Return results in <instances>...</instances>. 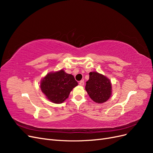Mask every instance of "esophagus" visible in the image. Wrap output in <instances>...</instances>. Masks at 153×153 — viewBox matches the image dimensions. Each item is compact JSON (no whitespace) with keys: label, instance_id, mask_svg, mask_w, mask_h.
<instances>
[{"label":"esophagus","instance_id":"1","mask_svg":"<svg viewBox=\"0 0 153 153\" xmlns=\"http://www.w3.org/2000/svg\"><path fill=\"white\" fill-rule=\"evenodd\" d=\"M79 85L80 86H84V80H81L80 82H79Z\"/></svg>","mask_w":153,"mask_h":153}]
</instances>
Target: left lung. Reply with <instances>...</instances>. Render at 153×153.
Masks as SVG:
<instances>
[{
	"label": "left lung",
	"instance_id": "8db88e82",
	"mask_svg": "<svg viewBox=\"0 0 153 153\" xmlns=\"http://www.w3.org/2000/svg\"><path fill=\"white\" fill-rule=\"evenodd\" d=\"M112 84L108 78L97 71L89 73V79L86 82L85 90L92 100L103 103L109 100L112 93Z\"/></svg>",
	"mask_w": 153,
	"mask_h": 153
}]
</instances>
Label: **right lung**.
<instances>
[{
	"instance_id": "obj_1",
	"label": "right lung",
	"mask_w": 153,
	"mask_h": 153,
	"mask_svg": "<svg viewBox=\"0 0 153 153\" xmlns=\"http://www.w3.org/2000/svg\"><path fill=\"white\" fill-rule=\"evenodd\" d=\"M77 85L74 76L63 69L47 73L40 82L41 90L46 98L57 104L62 103L68 98L71 91Z\"/></svg>"
}]
</instances>
